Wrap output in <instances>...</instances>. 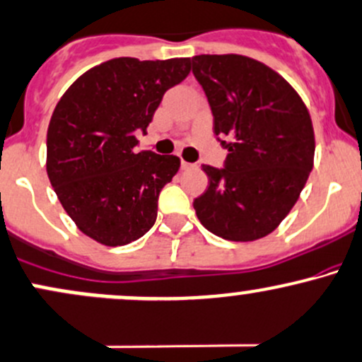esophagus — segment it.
<instances>
[{
    "instance_id": "esophagus-1",
    "label": "esophagus",
    "mask_w": 362,
    "mask_h": 362,
    "mask_svg": "<svg viewBox=\"0 0 362 362\" xmlns=\"http://www.w3.org/2000/svg\"><path fill=\"white\" fill-rule=\"evenodd\" d=\"M180 168L182 170H190V168H196V165H192V163H187V161L182 160L180 161Z\"/></svg>"
}]
</instances>
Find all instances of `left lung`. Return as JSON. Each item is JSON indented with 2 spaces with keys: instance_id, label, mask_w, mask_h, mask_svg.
I'll return each mask as SVG.
<instances>
[{
  "instance_id": "obj_1",
  "label": "left lung",
  "mask_w": 362,
  "mask_h": 362,
  "mask_svg": "<svg viewBox=\"0 0 362 362\" xmlns=\"http://www.w3.org/2000/svg\"><path fill=\"white\" fill-rule=\"evenodd\" d=\"M192 74L204 89L214 136L226 139L225 168L202 165L208 189L194 199L204 228L251 242L291 213L315 163V130L297 90L264 63L242 54H199Z\"/></svg>"
}]
</instances>
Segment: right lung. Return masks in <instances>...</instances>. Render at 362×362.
Returning <instances> with one entry per match:
<instances>
[{
    "label": "right lung",
    "instance_id": "right-lung-1",
    "mask_svg": "<svg viewBox=\"0 0 362 362\" xmlns=\"http://www.w3.org/2000/svg\"><path fill=\"white\" fill-rule=\"evenodd\" d=\"M190 71L189 58H113L82 74L47 127L46 172L82 233L117 247L154 225L158 196L180 168L173 154L136 153L163 94Z\"/></svg>",
    "mask_w": 362,
    "mask_h": 362
}]
</instances>
